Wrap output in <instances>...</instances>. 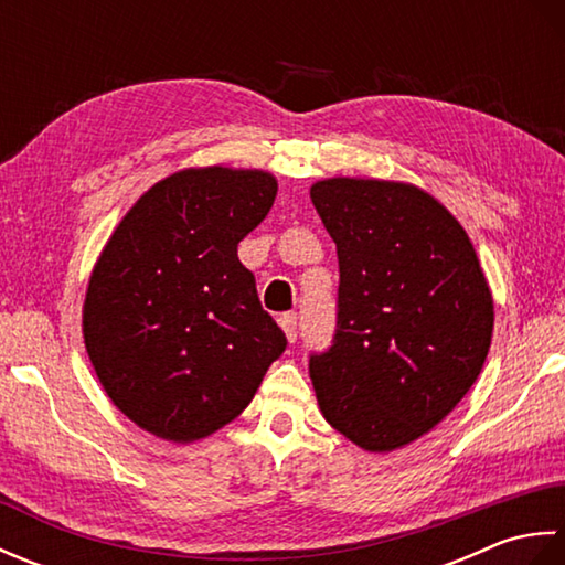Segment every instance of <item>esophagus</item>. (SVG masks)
<instances>
[{
	"label": "esophagus",
	"mask_w": 565,
	"mask_h": 565,
	"mask_svg": "<svg viewBox=\"0 0 565 565\" xmlns=\"http://www.w3.org/2000/svg\"><path fill=\"white\" fill-rule=\"evenodd\" d=\"M279 328L284 330L286 340L294 342L296 334H298V322H296V313H281L279 316Z\"/></svg>",
	"instance_id": "obj_1"
}]
</instances>
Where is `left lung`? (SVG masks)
I'll use <instances>...</instances> for the list:
<instances>
[{"label": "left lung", "instance_id": "8db88e82", "mask_svg": "<svg viewBox=\"0 0 565 565\" xmlns=\"http://www.w3.org/2000/svg\"><path fill=\"white\" fill-rule=\"evenodd\" d=\"M310 199L338 245V330L310 356L322 417L386 454L447 417L486 364L493 294L461 223L425 189L332 177Z\"/></svg>", "mask_w": 565, "mask_h": 565}]
</instances>
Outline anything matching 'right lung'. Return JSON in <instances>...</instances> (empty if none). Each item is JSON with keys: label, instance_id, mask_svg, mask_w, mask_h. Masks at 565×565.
<instances>
[{"label": "right lung", "instance_id": "add662e5", "mask_svg": "<svg viewBox=\"0 0 565 565\" xmlns=\"http://www.w3.org/2000/svg\"><path fill=\"white\" fill-rule=\"evenodd\" d=\"M276 189L264 170L186 167L134 203L94 264L84 347L111 403L150 435L189 444L233 423L286 350L237 259Z\"/></svg>", "mask_w": 565, "mask_h": 565}]
</instances>
